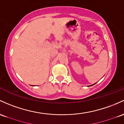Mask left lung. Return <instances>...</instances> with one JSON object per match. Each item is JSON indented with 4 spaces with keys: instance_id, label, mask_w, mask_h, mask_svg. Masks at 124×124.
<instances>
[{
    "instance_id": "obj_1",
    "label": "left lung",
    "mask_w": 124,
    "mask_h": 124,
    "mask_svg": "<svg viewBox=\"0 0 124 124\" xmlns=\"http://www.w3.org/2000/svg\"><path fill=\"white\" fill-rule=\"evenodd\" d=\"M94 84H93V85H90V86H92V85H94Z\"/></svg>"
}]
</instances>
